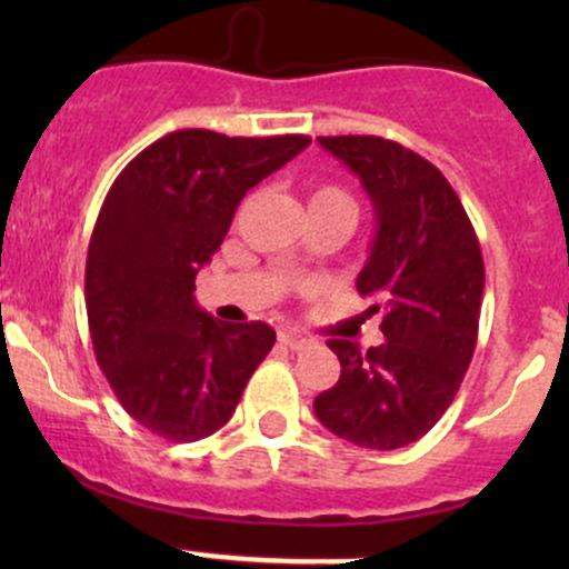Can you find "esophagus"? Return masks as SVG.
I'll list each match as a JSON object with an SVG mask.
<instances>
[{"mask_svg":"<svg viewBox=\"0 0 569 569\" xmlns=\"http://www.w3.org/2000/svg\"><path fill=\"white\" fill-rule=\"evenodd\" d=\"M278 341L283 343V347H289V349H295V352H300V349H306L308 343H311V338H306V336H302V332H297V330H280L278 332Z\"/></svg>","mask_w":569,"mask_h":569,"instance_id":"1","label":"esophagus"}]
</instances>
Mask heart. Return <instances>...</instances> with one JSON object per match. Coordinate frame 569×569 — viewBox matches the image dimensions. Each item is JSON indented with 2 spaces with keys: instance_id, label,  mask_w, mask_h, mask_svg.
<instances>
[{
  "instance_id": "heart-1",
  "label": "heart",
  "mask_w": 569,
  "mask_h": 569,
  "mask_svg": "<svg viewBox=\"0 0 569 569\" xmlns=\"http://www.w3.org/2000/svg\"><path fill=\"white\" fill-rule=\"evenodd\" d=\"M311 209H338L355 220V200L352 194L336 183H319L311 192Z\"/></svg>"
}]
</instances>
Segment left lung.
Masks as SVG:
<instances>
[{
    "label": "left lung",
    "mask_w": 569,
    "mask_h": 569,
    "mask_svg": "<svg viewBox=\"0 0 569 569\" xmlns=\"http://www.w3.org/2000/svg\"><path fill=\"white\" fill-rule=\"evenodd\" d=\"M375 203L377 233L358 291L382 311L380 347L330 338L341 377L313 399L332 435L360 449L416 443L455 401L479 336L485 261L446 176L393 140L319 137Z\"/></svg>",
    "instance_id": "1"
}]
</instances>
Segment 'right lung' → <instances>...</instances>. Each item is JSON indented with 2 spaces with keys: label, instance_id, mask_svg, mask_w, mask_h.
<instances>
[{
  "label": "right lung",
  "instance_id": "obj_1",
  "mask_svg": "<svg viewBox=\"0 0 569 569\" xmlns=\"http://www.w3.org/2000/svg\"><path fill=\"white\" fill-rule=\"evenodd\" d=\"M311 137L181 129L137 153L96 220L84 267L93 352L123 410L176 443L226 427L274 343L263 321H217L194 278L226 239L239 200Z\"/></svg>",
  "mask_w": 569,
  "mask_h": 569
}]
</instances>
